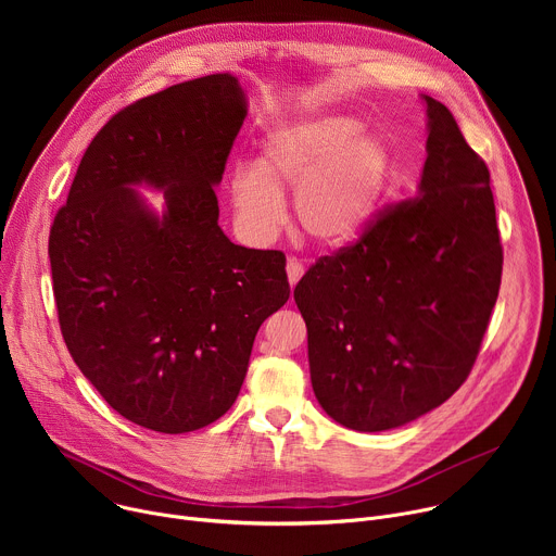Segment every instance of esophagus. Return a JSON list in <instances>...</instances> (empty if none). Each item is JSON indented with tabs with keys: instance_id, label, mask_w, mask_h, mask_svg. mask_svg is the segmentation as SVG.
<instances>
[{
	"instance_id": "esophagus-1",
	"label": "esophagus",
	"mask_w": 556,
	"mask_h": 556,
	"mask_svg": "<svg viewBox=\"0 0 556 556\" xmlns=\"http://www.w3.org/2000/svg\"><path fill=\"white\" fill-rule=\"evenodd\" d=\"M286 273H288V281H290V286L294 288L296 283H299V279L303 277V273H305V268H303V264L301 262H296V260H288V266H286Z\"/></svg>"
}]
</instances>
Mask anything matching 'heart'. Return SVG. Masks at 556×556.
<instances>
[{
  "label": "heart",
  "instance_id": "1",
  "mask_svg": "<svg viewBox=\"0 0 556 556\" xmlns=\"http://www.w3.org/2000/svg\"><path fill=\"white\" fill-rule=\"evenodd\" d=\"M352 116H309L273 129L257 163L235 165L228 180L232 217L253 244H266L286 215L283 191L294 189L299 228L321 247H345L374 219L391 174L382 138L361 134Z\"/></svg>",
  "mask_w": 556,
  "mask_h": 556
}]
</instances>
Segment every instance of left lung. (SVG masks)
<instances>
[{"label": "left lung", "mask_w": 556, "mask_h": 556, "mask_svg": "<svg viewBox=\"0 0 556 556\" xmlns=\"http://www.w3.org/2000/svg\"><path fill=\"white\" fill-rule=\"evenodd\" d=\"M427 103L416 198L296 283L316 401L354 431L403 427L462 387L502 283L491 174L440 101Z\"/></svg>", "instance_id": "obj_1"}]
</instances>
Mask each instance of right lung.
<instances>
[{"label":"right lung","mask_w":556,"mask_h":556,"mask_svg":"<svg viewBox=\"0 0 556 556\" xmlns=\"http://www.w3.org/2000/svg\"><path fill=\"white\" fill-rule=\"evenodd\" d=\"M237 76L208 74L131 103L86 149L50 228L59 326L123 418L189 433L222 418L260 326L290 296L281 251L232 244L215 187L247 118ZM166 193L157 216L132 189Z\"/></svg>","instance_id":"1"}]
</instances>
